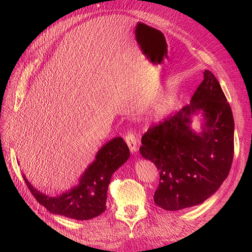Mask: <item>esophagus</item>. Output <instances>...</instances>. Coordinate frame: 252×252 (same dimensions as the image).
<instances>
[{"mask_svg":"<svg viewBox=\"0 0 252 252\" xmlns=\"http://www.w3.org/2000/svg\"><path fill=\"white\" fill-rule=\"evenodd\" d=\"M125 141H126L128 147H129V149H130L132 154L136 152L138 148H136V136H135V134L131 131H128L125 135Z\"/></svg>","mask_w":252,"mask_h":252,"instance_id":"1","label":"esophagus"}]
</instances>
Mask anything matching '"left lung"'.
<instances>
[{
    "label": "left lung",
    "instance_id": "left-lung-1",
    "mask_svg": "<svg viewBox=\"0 0 252 252\" xmlns=\"http://www.w3.org/2000/svg\"><path fill=\"white\" fill-rule=\"evenodd\" d=\"M201 113L202 132L191 129L192 117ZM234 122L229 103L209 70L191 101L142 136L140 152L159 173L155 203L177 211L202 204L223 184L233 158Z\"/></svg>",
    "mask_w": 252,
    "mask_h": 252
}]
</instances>
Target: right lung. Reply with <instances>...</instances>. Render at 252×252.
Listing matches in <instances>:
<instances>
[{"mask_svg": "<svg viewBox=\"0 0 252 252\" xmlns=\"http://www.w3.org/2000/svg\"><path fill=\"white\" fill-rule=\"evenodd\" d=\"M130 156L127 144L117 136L97 151L95 159L80 178L79 184L57 196L46 195L35 189L23 174L35 200L53 215L84 220L100 216L106 210L107 189L111 175Z\"/></svg>", "mask_w": 252, "mask_h": 252, "instance_id": "add662e5", "label": "right lung"}]
</instances>
